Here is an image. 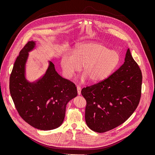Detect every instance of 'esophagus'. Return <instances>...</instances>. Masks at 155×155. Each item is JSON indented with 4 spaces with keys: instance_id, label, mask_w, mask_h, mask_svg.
I'll list each match as a JSON object with an SVG mask.
<instances>
[{
    "instance_id": "34e87169",
    "label": "esophagus",
    "mask_w": 155,
    "mask_h": 155,
    "mask_svg": "<svg viewBox=\"0 0 155 155\" xmlns=\"http://www.w3.org/2000/svg\"><path fill=\"white\" fill-rule=\"evenodd\" d=\"M77 93L78 95H80L81 94V88L80 87H77Z\"/></svg>"
}]
</instances>
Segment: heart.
Here are the masks:
<instances>
[{"label": "heart", "instance_id": "heart-1", "mask_svg": "<svg viewBox=\"0 0 155 155\" xmlns=\"http://www.w3.org/2000/svg\"><path fill=\"white\" fill-rule=\"evenodd\" d=\"M120 61V56L117 51L110 50L101 44L88 42L79 45L73 55L64 54L60 63L67 78H72L83 66L85 75L82 81L88 77L91 82H98L108 77L118 66Z\"/></svg>", "mask_w": 155, "mask_h": 155}]
</instances>
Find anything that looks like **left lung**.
<instances>
[{
	"instance_id": "left-lung-1",
	"label": "left lung",
	"mask_w": 155,
	"mask_h": 155,
	"mask_svg": "<svg viewBox=\"0 0 155 155\" xmlns=\"http://www.w3.org/2000/svg\"><path fill=\"white\" fill-rule=\"evenodd\" d=\"M124 61L108 78L81 91L87 101L85 121L94 131L105 133L121 125L140 103L142 73L129 49Z\"/></svg>"
}]
</instances>
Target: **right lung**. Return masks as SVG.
Masks as SVG:
<instances>
[{
  "label": "right lung",
  "instance_id": "1",
  "mask_svg": "<svg viewBox=\"0 0 155 155\" xmlns=\"http://www.w3.org/2000/svg\"><path fill=\"white\" fill-rule=\"evenodd\" d=\"M35 46L34 41L25 45L15 61L10 77V92L21 117L33 127L51 130L61 125L67 103L77 95L74 83L59 75L54 65H49L44 75L36 82L25 77L28 52Z\"/></svg>",
  "mask_w": 155,
  "mask_h": 155
}]
</instances>
